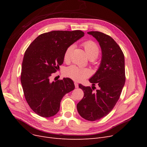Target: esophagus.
<instances>
[{
  "mask_svg": "<svg viewBox=\"0 0 147 147\" xmlns=\"http://www.w3.org/2000/svg\"><path fill=\"white\" fill-rule=\"evenodd\" d=\"M74 86L76 88H79V84L77 82H74Z\"/></svg>",
  "mask_w": 147,
  "mask_h": 147,
  "instance_id": "esophagus-1",
  "label": "esophagus"
}]
</instances>
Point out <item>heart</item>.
Segmentation results:
<instances>
[{"label":"heart","instance_id":"obj_1","mask_svg":"<svg viewBox=\"0 0 147 147\" xmlns=\"http://www.w3.org/2000/svg\"><path fill=\"white\" fill-rule=\"evenodd\" d=\"M83 46L89 59H95L99 53L98 46L94 41L87 40L83 43ZM74 45H69L65 51L64 59L68 61L70 59L71 53L74 49ZM90 71L88 68H80L76 65H71L65 70V74L68 78L77 82H82L90 76Z\"/></svg>","mask_w":147,"mask_h":147}]
</instances>
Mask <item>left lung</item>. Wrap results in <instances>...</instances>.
Returning <instances> with one entry per match:
<instances>
[{
	"label": "left lung",
	"instance_id": "left-lung-1",
	"mask_svg": "<svg viewBox=\"0 0 147 147\" xmlns=\"http://www.w3.org/2000/svg\"><path fill=\"white\" fill-rule=\"evenodd\" d=\"M88 33L96 38L102 51L99 68L89 79L92 86L96 83L99 88L94 92L95 86L91 88L79 84L84 96L77 104V109L83 119L95 121L109 114L120 96L126 80L125 57L120 46L110 36L99 32Z\"/></svg>",
	"mask_w": 147,
	"mask_h": 147
}]
</instances>
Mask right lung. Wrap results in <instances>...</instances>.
Listing matches in <instances>:
<instances>
[{
    "label": "right lung",
    "instance_id": "add662e5",
    "mask_svg": "<svg viewBox=\"0 0 147 147\" xmlns=\"http://www.w3.org/2000/svg\"><path fill=\"white\" fill-rule=\"evenodd\" d=\"M84 34L81 30L52 31L38 36L27 49L21 82L28 104L40 116L55 115L59 110L62 98L74 89L71 79L51 82L50 77L63 64L66 49Z\"/></svg>",
    "mask_w": 147,
    "mask_h": 147
}]
</instances>
